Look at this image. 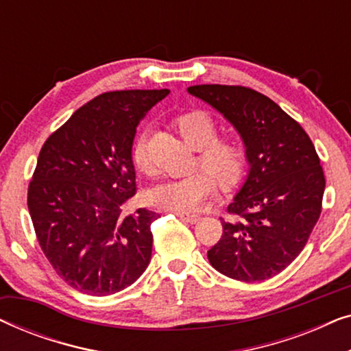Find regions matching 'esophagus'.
Returning <instances> with one entry per match:
<instances>
[{"mask_svg":"<svg viewBox=\"0 0 351 351\" xmlns=\"http://www.w3.org/2000/svg\"><path fill=\"white\" fill-rule=\"evenodd\" d=\"M176 215L177 217H180L182 220H185V222H189V223H196V222H199V215H196V214H189V213H176Z\"/></svg>","mask_w":351,"mask_h":351,"instance_id":"esophagus-1","label":"esophagus"}]
</instances>
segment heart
<instances>
[{
	"label": "heart",
	"instance_id": "obj_1",
	"mask_svg": "<svg viewBox=\"0 0 351 351\" xmlns=\"http://www.w3.org/2000/svg\"><path fill=\"white\" fill-rule=\"evenodd\" d=\"M176 128L180 136L198 148L195 165L203 166L190 174L161 182L148 190V201L153 206L177 213H190L208 203L219 185L225 190L237 186L246 172L247 153L244 143L233 136H217V123L204 110L191 108L177 114ZM132 162L138 171H152L147 152V136L141 132L132 143Z\"/></svg>",
	"mask_w": 351,
	"mask_h": 351
}]
</instances>
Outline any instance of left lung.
<instances>
[{
    "label": "left lung",
    "instance_id": "8db88e82",
    "mask_svg": "<svg viewBox=\"0 0 351 351\" xmlns=\"http://www.w3.org/2000/svg\"><path fill=\"white\" fill-rule=\"evenodd\" d=\"M189 93L223 114L241 136L249 174L220 219L222 238L208 251L215 270L254 282L291 265L321 214L326 179L304 128L278 104L244 86L199 84Z\"/></svg>",
    "mask_w": 351,
    "mask_h": 351
}]
</instances>
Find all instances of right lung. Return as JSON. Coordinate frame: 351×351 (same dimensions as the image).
I'll return each mask as SVG.
<instances>
[{
  "instance_id": "1",
  "label": "right lung",
  "mask_w": 351,
  "mask_h": 351,
  "mask_svg": "<svg viewBox=\"0 0 351 351\" xmlns=\"http://www.w3.org/2000/svg\"><path fill=\"white\" fill-rule=\"evenodd\" d=\"M167 94L169 89L100 94L41 148L28 185V210L46 258L76 291L114 294L150 263V227L158 214L123 209L136 195V128Z\"/></svg>"
}]
</instances>
